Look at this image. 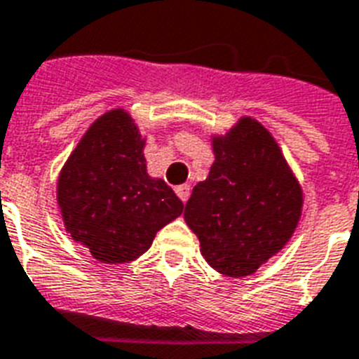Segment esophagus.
Listing matches in <instances>:
<instances>
[{
  "instance_id": "34e87169",
  "label": "esophagus",
  "mask_w": 359,
  "mask_h": 359,
  "mask_svg": "<svg viewBox=\"0 0 359 359\" xmlns=\"http://www.w3.org/2000/svg\"><path fill=\"white\" fill-rule=\"evenodd\" d=\"M190 191H191L190 184H180V186H177V188H175V194L179 196V199L182 203L188 201V197H190Z\"/></svg>"
}]
</instances>
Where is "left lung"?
<instances>
[{
	"instance_id": "1",
	"label": "left lung",
	"mask_w": 359,
	"mask_h": 359,
	"mask_svg": "<svg viewBox=\"0 0 359 359\" xmlns=\"http://www.w3.org/2000/svg\"><path fill=\"white\" fill-rule=\"evenodd\" d=\"M207 180L194 188L184 219L219 273L250 276L276 255L300 222L304 194L272 134L242 117L212 137Z\"/></svg>"
}]
</instances>
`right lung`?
<instances>
[{"instance_id":"right-lung-1","label":"right lung","mask_w":359,"mask_h":359,"mask_svg":"<svg viewBox=\"0 0 359 359\" xmlns=\"http://www.w3.org/2000/svg\"><path fill=\"white\" fill-rule=\"evenodd\" d=\"M143 147L134 119L111 109L89 126L59 173L65 227L106 264L143 255L184 208L162 179L149 177Z\"/></svg>"}]
</instances>
